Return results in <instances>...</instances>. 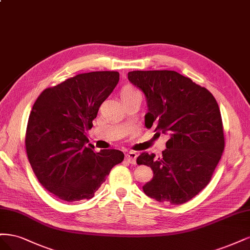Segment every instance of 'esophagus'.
<instances>
[{
	"label": "esophagus",
	"instance_id": "34e87169",
	"mask_svg": "<svg viewBox=\"0 0 250 250\" xmlns=\"http://www.w3.org/2000/svg\"><path fill=\"white\" fill-rule=\"evenodd\" d=\"M136 159H137V154L135 151H127L125 154V160L126 162L131 163V164H136Z\"/></svg>",
	"mask_w": 250,
	"mask_h": 250
}]
</instances>
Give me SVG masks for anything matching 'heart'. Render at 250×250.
Here are the masks:
<instances>
[{
	"label": "heart",
	"instance_id": "b5f03b06",
	"mask_svg": "<svg viewBox=\"0 0 250 250\" xmlns=\"http://www.w3.org/2000/svg\"><path fill=\"white\" fill-rule=\"evenodd\" d=\"M138 93H140V92L137 90L136 88H134L133 86H130V85H126V86L123 87L122 91H120V96H122V99H124V98H126V96H131V95L138 94Z\"/></svg>",
	"mask_w": 250,
	"mask_h": 250
}]
</instances>
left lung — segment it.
<instances>
[{
	"label": "left lung",
	"instance_id": "obj_1",
	"mask_svg": "<svg viewBox=\"0 0 250 250\" xmlns=\"http://www.w3.org/2000/svg\"><path fill=\"white\" fill-rule=\"evenodd\" d=\"M132 84L146 95V126L170 138L162 156L142 152L137 164L152 169L142 187L160 203H187L210 183L224 149L219 106L213 94L174 70H134Z\"/></svg>",
	"mask_w": 250,
	"mask_h": 250
}]
</instances>
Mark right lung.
<instances>
[{"instance_id":"1","label":"right lung","mask_w":250,"mask_h":250,"mask_svg":"<svg viewBox=\"0 0 250 250\" xmlns=\"http://www.w3.org/2000/svg\"><path fill=\"white\" fill-rule=\"evenodd\" d=\"M119 81L117 71L80 74L44 89L29 116L26 150L37 180L67 203L94 196L111 169L125 155L117 149L93 150L86 132L103 102Z\"/></svg>"}]
</instances>
